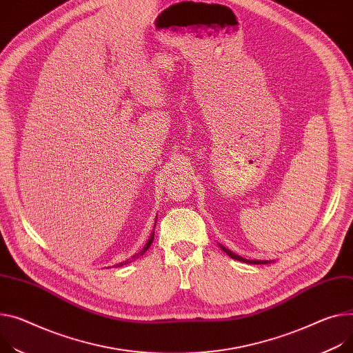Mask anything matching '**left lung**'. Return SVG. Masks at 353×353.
<instances>
[{"mask_svg": "<svg viewBox=\"0 0 353 353\" xmlns=\"http://www.w3.org/2000/svg\"><path fill=\"white\" fill-rule=\"evenodd\" d=\"M221 248H222V250H223L225 253H228V256H230L232 259H234V260H239V261H245V263H253V264H265V263H268V261H261V260H246V259H243V257H240V256L234 254L233 252L228 250V249H226V248H223V246H221Z\"/></svg>", "mask_w": 353, "mask_h": 353, "instance_id": "obj_1", "label": "left lung"}]
</instances>
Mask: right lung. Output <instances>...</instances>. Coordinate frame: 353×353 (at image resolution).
<instances>
[{"label": "right lung", "mask_w": 353, "mask_h": 353, "mask_svg": "<svg viewBox=\"0 0 353 353\" xmlns=\"http://www.w3.org/2000/svg\"><path fill=\"white\" fill-rule=\"evenodd\" d=\"M155 223H157V221H155ZM155 228V226H154ZM152 239H154V233H151V236H150V239H148V241L145 243V246L143 248V250L141 252H139L137 254H134L131 259H128V260H125V261H121V263H119V264H116L114 267H121V265H124V264H128V263H131L132 260H135V259H139L140 256H143L148 249H150V246H151V243H152Z\"/></svg>", "instance_id": "obj_1"}]
</instances>
